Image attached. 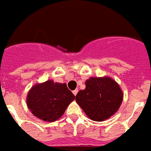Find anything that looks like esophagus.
<instances>
[{"label": "esophagus", "mask_w": 151, "mask_h": 151, "mask_svg": "<svg viewBox=\"0 0 151 151\" xmlns=\"http://www.w3.org/2000/svg\"><path fill=\"white\" fill-rule=\"evenodd\" d=\"M72 92H73V94H74L75 96H76V94L78 93V89H76V90H74Z\"/></svg>", "instance_id": "34e87169"}]
</instances>
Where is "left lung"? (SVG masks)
<instances>
[{
	"label": "left lung",
	"instance_id": "left-lung-1",
	"mask_svg": "<svg viewBox=\"0 0 151 151\" xmlns=\"http://www.w3.org/2000/svg\"><path fill=\"white\" fill-rule=\"evenodd\" d=\"M85 85L76 96V101L90 119L103 122L118 110L123 93L115 80L108 76L91 77Z\"/></svg>",
	"mask_w": 151,
	"mask_h": 151
}]
</instances>
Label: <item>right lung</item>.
I'll return each instance as SVG.
<instances>
[{"instance_id":"obj_1","label":"right lung","mask_w":151,"mask_h":151,"mask_svg":"<svg viewBox=\"0 0 151 151\" xmlns=\"http://www.w3.org/2000/svg\"><path fill=\"white\" fill-rule=\"evenodd\" d=\"M76 96L66 83L47 80L37 83L28 92L26 104L35 116L45 122H55L60 118Z\"/></svg>"}]
</instances>
